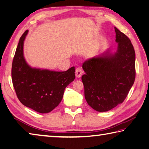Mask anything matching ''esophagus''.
Returning a JSON list of instances; mask_svg holds the SVG:
<instances>
[{
	"mask_svg": "<svg viewBox=\"0 0 149 149\" xmlns=\"http://www.w3.org/2000/svg\"><path fill=\"white\" fill-rule=\"evenodd\" d=\"M83 75V71L80 68H77L75 70V76L77 78H80Z\"/></svg>",
	"mask_w": 149,
	"mask_h": 149,
	"instance_id": "esophagus-1",
	"label": "esophagus"
}]
</instances>
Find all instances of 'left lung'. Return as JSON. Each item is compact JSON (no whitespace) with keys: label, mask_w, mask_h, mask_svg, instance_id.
<instances>
[{"label":"left lung","mask_w":149,"mask_h":149,"mask_svg":"<svg viewBox=\"0 0 149 149\" xmlns=\"http://www.w3.org/2000/svg\"><path fill=\"white\" fill-rule=\"evenodd\" d=\"M116 51L109 49L85 61L81 77L88 105L105 112L122 104L135 79V51L129 38L115 27Z\"/></svg>","instance_id":"1"}]
</instances>
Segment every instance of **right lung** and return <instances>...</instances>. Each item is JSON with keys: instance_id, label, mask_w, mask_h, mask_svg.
<instances>
[{"instance_id": "1", "label": "right lung", "mask_w": 149, "mask_h": 149, "mask_svg": "<svg viewBox=\"0 0 149 149\" xmlns=\"http://www.w3.org/2000/svg\"><path fill=\"white\" fill-rule=\"evenodd\" d=\"M29 31L22 34L12 63L11 77L20 102L40 113H47L59 105L65 88L75 79L74 66L56 72L33 68L24 56V43Z\"/></svg>"}]
</instances>
